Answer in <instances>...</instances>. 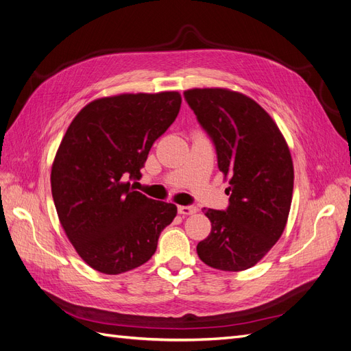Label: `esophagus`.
<instances>
[{"instance_id":"1","label":"esophagus","mask_w":351,"mask_h":351,"mask_svg":"<svg viewBox=\"0 0 351 351\" xmlns=\"http://www.w3.org/2000/svg\"><path fill=\"white\" fill-rule=\"evenodd\" d=\"M197 212L196 206H184V205H180L178 206V214L182 215H193Z\"/></svg>"}]
</instances>
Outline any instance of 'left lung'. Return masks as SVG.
I'll return each mask as SVG.
<instances>
[{
	"instance_id": "1",
	"label": "left lung",
	"mask_w": 351,
	"mask_h": 351,
	"mask_svg": "<svg viewBox=\"0 0 351 351\" xmlns=\"http://www.w3.org/2000/svg\"><path fill=\"white\" fill-rule=\"evenodd\" d=\"M184 98L214 141L218 168L230 184L227 210L205 209L210 232L197 243V254L219 271L249 269L278 241L289 219L294 184L289 145L247 95L195 88Z\"/></svg>"
}]
</instances>
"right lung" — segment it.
Returning a JSON list of instances; mask_svg holds the SVG:
<instances>
[{"instance_id":"right-lung-1","label":"right lung","mask_w":351,"mask_h":351,"mask_svg":"<svg viewBox=\"0 0 351 351\" xmlns=\"http://www.w3.org/2000/svg\"><path fill=\"white\" fill-rule=\"evenodd\" d=\"M182 105L176 90L98 98L77 112L58 146L51 190L60 224L95 271L117 275L152 258L177 206L146 197L127 178H141L154 142Z\"/></svg>"}]
</instances>
